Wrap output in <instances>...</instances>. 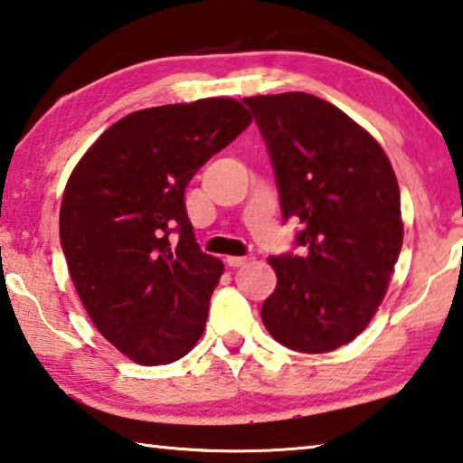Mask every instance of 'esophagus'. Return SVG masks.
Listing matches in <instances>:
<instances>
[{"label":"esophagus","mask_w":463,"mask_h":463,"mask_svg":"<svg viewBox=\"0 0 463 463\" xmlns=\"http://www.w3.org/2000/svg\"><path fill=\"white\" fill-rule=\"evenodd\" d=\"M225 262H227V266H232V269H238V266L248 264L250 258L248 256H227Z\"/></svg>","instance_id":"obj_1"}]
</instances>
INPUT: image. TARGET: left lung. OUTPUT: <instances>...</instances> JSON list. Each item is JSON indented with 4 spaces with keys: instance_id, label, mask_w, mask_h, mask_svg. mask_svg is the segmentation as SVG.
<instances>
[{
    "instance_id": "obj_1",
    "label": "left lung",
    "mask_w": 463,
    "mask_h": 463,
    "mask_svg": "<svg viewBox=\"0 0 463 463\" xmlns=\"http://www.w3.org/2000/svg\"><path fill=\"white\" fill-rule=\"evenodd\" d=\"M244 103L269 148L282 217L303 223V252L269 258L277 288L262 305V323L290 350H337L374 317L402 248L391 160L366 129L315 95Z\"/></svg>"
}]
</instances>
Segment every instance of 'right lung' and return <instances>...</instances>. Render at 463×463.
<instances>
[{
	"mask_svg": "<svg viewBox=\"0 0 463 463\" xmlns=\"http://www.w3.org/2000/svg\"><path fill=\"white\" fill-rule=\"evenodd\" d=\"M252 124L230 97L140 109L97 137L72 170L61 244L99 334L144 366L193 350L223 262L203 252L184 189Z\"/></svg>",
	"mask_w": 463,
	"mask_h": 463,
	"instance_id": "obj_1",
	"label": "right lung"
}]
</instances>
